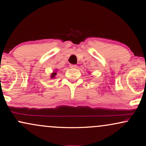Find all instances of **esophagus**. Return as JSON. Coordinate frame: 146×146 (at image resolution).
Returning <instances> with one entry per match:
<instances>
[{
    "label": "esophagus",
    "mask_w": 146,
    "mask_h": 146,
    "mask_svg": "<svg viewBox=\"0 0 146 146\" xmlns=\"http://www.w3.org/2000/svg\"><path fill=\"white\" fill-rule=\"evenodd\" d=\"M69 68H77V66H76V65H74V64H70V65H69Z\"/></svg>",
    "instance_id": "obj_1"
}]
</instances>
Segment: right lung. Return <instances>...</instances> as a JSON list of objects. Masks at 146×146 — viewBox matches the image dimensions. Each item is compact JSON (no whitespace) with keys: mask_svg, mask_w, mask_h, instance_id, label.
<instances>
[{"mask_svg":"<svg viewBox=\"0 0 146 146\" xmlns=\"http://www.w3.org/2000/svg\"><path fill=\"white\" fill-rule=\"evenodd\" d=\"M56 72H53L51 74V75H50V78H55V76H56Z\"/></svg>","mask_w":146,"mask_h":146,"instance_id":"1","label":"right lung"}]
</instances>
